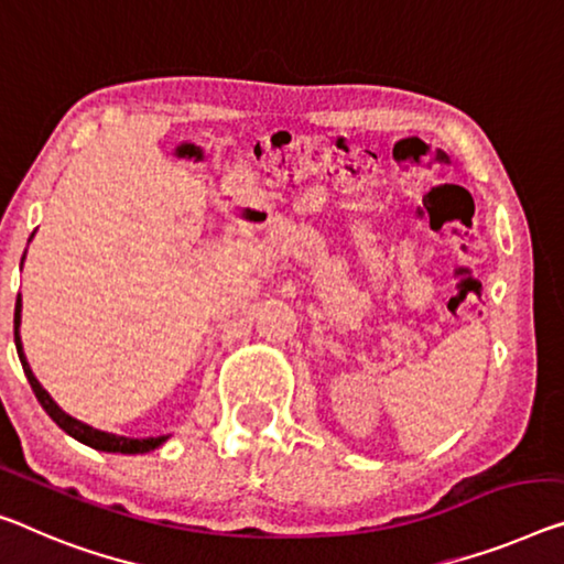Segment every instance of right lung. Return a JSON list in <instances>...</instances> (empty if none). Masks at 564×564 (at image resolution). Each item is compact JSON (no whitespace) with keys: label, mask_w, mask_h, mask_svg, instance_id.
I'll list each match as a JSON object with an SVG mask.
<instances>
[{"label":"right lung","mask_w":564,"mask_h":564,"mask_svg":"<svg viewBox=\"0 0 564 564\" xmlns=\"http://www.w3.org/2000/svg\"><path fill=\"white\" fill-rule=\"evenodd\" d=\"M20 323H22V300L17 297V305H14V345H17V355H20L22 370H24V376H28L32 391H34V395H37L42 409L47 411L50 419L55 421L57 426L67 433V436H73L75 441H80V444L90 446V448H98V452H110V454H145V452H153V448H159L163 441L169 438V436H155V438L116 436V433L98 431V429L88 426V423H83V421L73 419V415H67L55 401H52V395L45 391V388L40 386V380L34 378V372H32L30 362H28V358H24V350H22Z\"/></svg>","instance_id":"add662e5"}]
</instances>
